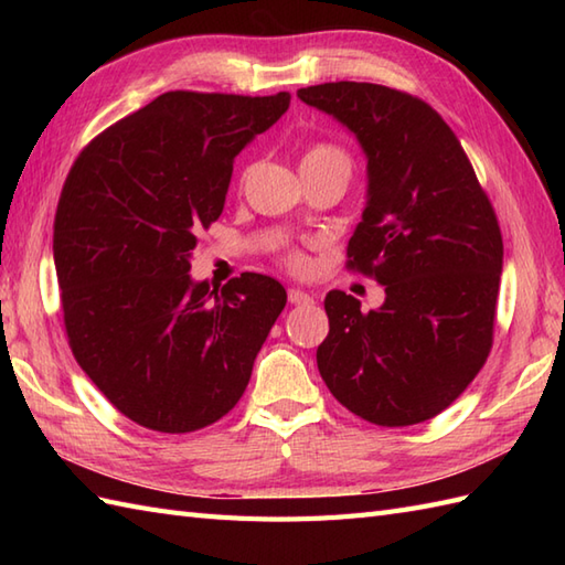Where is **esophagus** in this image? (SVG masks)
Wrapping results in <instances>:
<instances>
[{
    "label": "esophagus",
    "instance_id": "obj_1",
    "mask_svg": "<svg viewBox=\"0 0 565 565\" xmlns=\"http://www.w3.org/2000/svg\"><path fill=\"white\" fill-rule=\"evenodd\" d=\"M289 301L294 306H308V303H313V296L301 291V289H289Z\"/></svg>",
    "mask_w": 565,
    "mask_h": 565
}]
</instances>
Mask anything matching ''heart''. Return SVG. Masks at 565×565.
Returning a JSON list of instances; mask_svg holds the SVG:
<instances>
[{
	"label": "heart",
	"mask_w": 565,
	"mask_h": 565,
	"mask_svg": "<svg viewBox=\"0 0 565 565\" xmlns=\"http://www.w3.org/2000/svg\"><path fill=\"white\" fill-rule=\"evenodd\" d=\"M310 162H342V164L350 167V160H347V154L340 148L330 146V142H316V146H310L306 150V154H303V162L301 164H310ZM245 177H247V172L243 174V179ZM286 259H289V264H291L294 269H301L303 264H306L303 255H298V252H291V255L286 257Z\"/></svg>",
	"instance_id": "b5f03b06"
}]
</instances>
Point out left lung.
Masks as SVG:
<instances>
[{"label": "left lung", "mask_w": 565, "mask_h": 565, "mask_svg": "<svg viewBox=\"0 0 565 565\" xmlns=\"http://www.w3.org/2000/svg\"><path fill=\"white\" fill-rule=\"evenodd\" d=\"M298 99L338 118L366 154V209L347 269L386 289L369 313L344 291L326 296L320 376L366 423H425L459 398L493 347L498 215L459 138L423 99L369 82L316 84Z\"/></svg>", "instance_id": "obj_1"}]
</instances>
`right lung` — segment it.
<instances>
[{
	"mask_svg": "<svg viewBox=\"0 0 565 565\" xmlns=\"http://www.w3.org/2000/svg\"><path fill=\"white\" fill-rule=\"evenodd\" d=\"M291 104L167 92L94 138L72 164L53 225L70 350L118 413L184 435L235 407L286 306L245 271L191 281V249L218 221L235 154Z\"/></svg>",
	"mask_w": 565,
	"mask_h": 565,
	"instance_id": "add662e5",
	"label": "right lung"
}]
</instances>
